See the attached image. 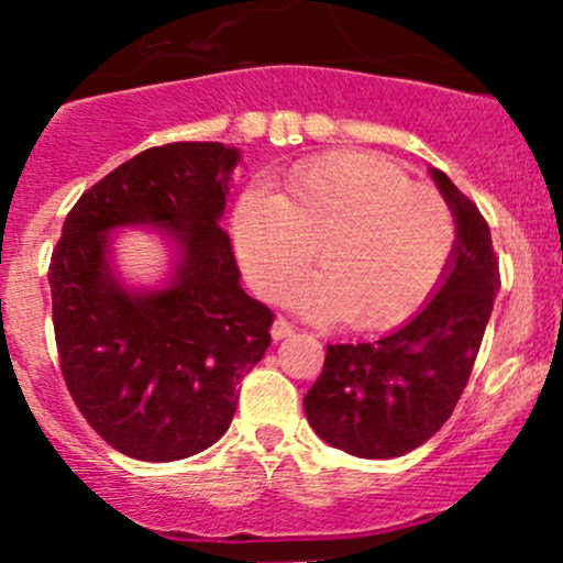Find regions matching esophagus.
I'll list each match as a JSON object with an SVG mask.
<instances>
[{
  "label": "esophagus",
  "mask_w": 563,
  "mask_h": 563,
  "mask_svg": "<svg viewBox=\"0 0 563 563\" xmlns=\"http://www.w3.org/2000/svg\"><path fill=\"white\" fill-rule=\"evenodd\" d=\"M294 333V323L288 318H275V323H272V339H286Z\"/></svg>",
  "instance_id": "obj_1"
}]
</instances>
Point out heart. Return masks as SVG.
I'll list each match as a JSON object with an SVG mask.
<instances>
[{"mask_svg":"<svg viewBox=\"0 0 563 563\" xmlns=\"http://www.w3.org/2000/svg\"><path fill=\"white\" fill-rule=\"evenodd\" d=\"M232 238L258 294L277 296L314 258L323 269L291 294L314 318L379 331L435 294L456 249V219L438 191L390 159L336 152L296 165L280 195L251 189Z\"/></svg>","mask_w":563,"mask_h":563,"instance_id":"obj_1","label":"heart"}]
</instances>
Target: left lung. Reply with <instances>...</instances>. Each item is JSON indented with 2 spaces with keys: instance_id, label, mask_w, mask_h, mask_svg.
Segmentation results:
<instances>
[{
  "instance_id": "1",
  "label": "left lung",
  "mask_w": 563,
  "mask_h": 563,
  "mask_svg": "<svg viewBox=\"0 0 563 563\" xmlns=\"http://www.w3.org/2000/svg\"><path fill=\"white\" fill-rule=\"evenodd\" d=\"M430 173L456 219L443 286L404 329L376 342L329 344L305 395L312 430L363 460L404 456L443 428L471 379L499 291L489 224L446 173Z\"/></svg>"
}]
</instances>
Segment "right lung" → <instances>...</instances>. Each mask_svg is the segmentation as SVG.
Here are the masks:
<instances>
[{"instance_id":"1","label":"right lung","mask_w":563,"mask_h":563,"mask_svg":"<svg viewBox=\"0 0 563 563\" xmlns=\"http://www.w3.org/2000/svg\"><path fill=\"white\" fill-rule=\"evenodd\" d=\"M238 150L216 141L152 146L92 184L53 249L60 374L88 424L117 452L173 462L213 446L238 385L267 352L275 314L240 288L219 224ZM154 223L179 243L174 280L131 295L110 275L109 229Z\"/></svg>"}]
</instances>
